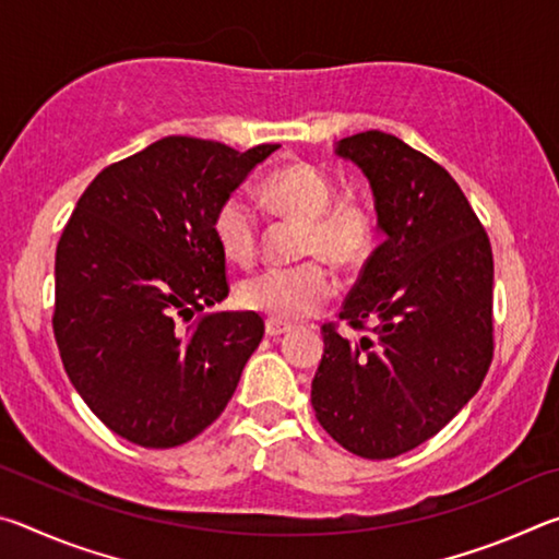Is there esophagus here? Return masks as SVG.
<instances>
[{"mask_svg": "<svg viewBox=\"0 0 559 559\" xmlns=\"http://www.w3.org/2000/svg\"><path fill=\"white\" fill-rule=\"evenodd\" d=\"M290 333V325L288 323H281V320H266V335L269 337H278V335H286Z\"/></svg>", "mask_w": 559, "mask_h": 559, "instance_id": "obj_1", "label": "esophagus"}]
</instances>
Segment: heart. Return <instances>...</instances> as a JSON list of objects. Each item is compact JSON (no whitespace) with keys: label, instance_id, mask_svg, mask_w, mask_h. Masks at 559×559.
<instances>
[{"label":"heart","instance_id":"obj_1","mask_svg":"<svg viewBox=\"0 0 559 559\" xmlns=\"http://www.w3.org/2000/svg\"><path fill=\"white\" fill-rule=\"evenodd\" d=\"M259 200L269 214L302 224V257H323L343 271H355L372 257L377 246L372 212L357 202H335V182L320 167L290 163L273 169L259 187ZM212 236L226 261L246 266L259 251V216L241 194H229L214 210ZM335 290L333 269L310 259L290 269L253 273L239 283L236 298L243 308L293 323L313 316Z\"/></svg>","mask_w":559,"mask_h":559}]
</instances>
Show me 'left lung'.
<instances>
[{
	"label": "left lung",
	"instance_id": "left-lung-1",
	"mask_svg": "<svg viewBox=\"0 0 559 559\" xmlns=\"http://www.w3.org/2000/svg\"><path fill=\"white\" fill-rule=\"evenodd\" d=\"M372 187L384 241L367 259L340 320L370 335L349 343L323 325L310 386L340 447L394 459L439 433L478 392L493 359V253L453 177L380 130L335 143Z\"/></svg>",
	"mask_w": 559,
	"mask_h": 559
}]
</instances>
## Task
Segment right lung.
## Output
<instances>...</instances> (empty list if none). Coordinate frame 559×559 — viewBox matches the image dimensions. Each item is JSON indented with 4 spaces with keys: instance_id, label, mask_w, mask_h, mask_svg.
Returning a JSON list of instances; mask_svg holds the SVG:
<instances>
[{
    "instance_id": "right-lung-1",
    "label": "right lung",
    "mask_w": 559,
    "mask_h": 559,
    "mask_svg": "<svg viewBox=\"0 0 559 559\" xmlns=\"http://www.w3.org/2000/svg\"><path fill=\"white\" fill-rule=\"evenodd\" d=\"M278 145L169 135L93 179L56 249L53 335L75 392L118 437L173 449L229 404L263 337L229 296L212 216Z\"/></svg>"
}]
</instances>
